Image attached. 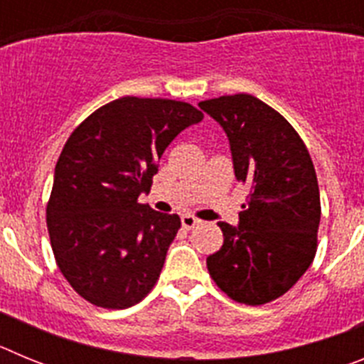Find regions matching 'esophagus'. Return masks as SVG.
Instances as JSON below:
<instances>
[{"label":"esophagus","instance_id":"obj_1","mask_svg":"<svg viewBox=\"0 0 364 364\" xmlns=\"http://www.w3.org/2000/svg\"><path fill=\"white\" fill-rule=\"evenodd\" d=\"M180 220H182V226H184L186 230H191V228H195L198 224V222H200L197 217H193L191 213L182 215V217H180Z\"/></svg>","mask_w":364,"mask_h":364}]
</instances>
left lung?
Here are the masks:
<instances>
[{
  "mask_svg": "<svg viewBox=\"0 0 364 364\" xmlns=\"http://www.w3.org/2000/svg\"><path fill=\"white\" fill-rule=\"evenodd\" d=\"M230 140L235 178L247 184L239 226L218 222L224 244L208 269L228 297L266 304L310 268L321 220L319 184L306 146L282 114L252 95L205 100Z\"/></svg>",
  "mask_w": 364,
  "mask_h": 364,
  "instance_id": "8db88e82",
  "label": "left lung"
}]
</instances>
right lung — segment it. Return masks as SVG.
Returning a JSON list of instances; mask_svg holds the SVG:
<instances>
[{
	"mask_svg": "<svg viewBox=\"0 0 364 364\" xmlns=\"http://www.w3.org/2000/svg\"><path fill=\"white\" fill-rule=\"evenodd\" d=\"M204 114L186 102L124 96L73 131L47 204L54 259L74 291L100 308L124 310L159 281L178 215L140 204L159 160Z\"/></svg>",
	"mask_w": 364,
	"mask_h": 364,
	"instance_id": "obj_1",
	"label": "right lung"
}]
</instances>
